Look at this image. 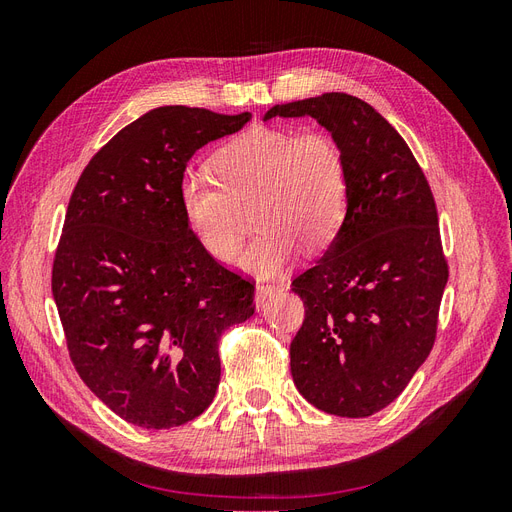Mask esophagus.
Masks as SVG:
<instances>
[{
	"mask_svg": "<svg viewBox=\"0 0 512 512\" xmlns=\"http://www.w3.org/2000/svg\"><path fill=\"white\" fill-rule=\"evenodd\" d=\"M277 292H280V288L271 286V284H267V286H265V284L256 286V292H254V303H256V307H258V309L265 307V305L275 297Z\"/></svg>",
	"mask_w": 512,
	"mask_h": 512,
	"instance_id": "obj_1",
	"label": "esophagus"
}]
</instances>
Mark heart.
I'll return each mask as SVG.
<instances>
[{
	"label": "heart",
	"mask_w": 512,
	"mask_h": 512,
	"mask_svg": "<svg viewBox=\"0 0 512 512\" xmlns=\"http://www.w3.org/2000/svg\"><path fill=\"white\" fill-rule=\"evenodd\" d=\"M215 182L200 170L179 181V209L194 239L215 260L241 243V211L252 207L258 230L237 267L273 277L299 256L329 247L348 213V166L342 147L322 130L254 128L232 138L211 160Z\"/></svg>",
	"instance_id": "b5f03b06"
}]
</instances>
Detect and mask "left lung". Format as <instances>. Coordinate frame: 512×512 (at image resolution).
I'll list each match as a JSON object with an SVG mask.
<instances>
[{"mask_svg": "<svg viewBox=\"0 0 512 512\" xmlns=\"http://www.w3.org/2000/svg\"><path fill=\"white\" fill-rule=\"evenodd\" d=\"M271 117H312L344 151L346 222L292 282L305 320L290 371L318 410L365 418L399 397L436 339L448 282L436 203L404 138L367 102L331 91L275 104Z\"/></svg>", "mask_w": 512, "mask_h": 512, "instance_id": "obj_1", "label": "left lung"}]
</instances>
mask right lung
<instances>
[{"label": "right lung", "instance_id": "right-lung-1", "mask_svg": "<svg viewBox=\"0 0 512 512\" xmlns=\"http://www.w3.org/2000/svg\"><path fill=\"white\" fill-rule=\"evenodd\" d=\"M250 117L153 108L91 158L72 192L53 299L79 376L136 427L203 414L220 384V335L254 314V286L198 245L179 209L194 153Z\"/></svg>", "mask_w": 512, "mask_h": 512}]
</instances>
